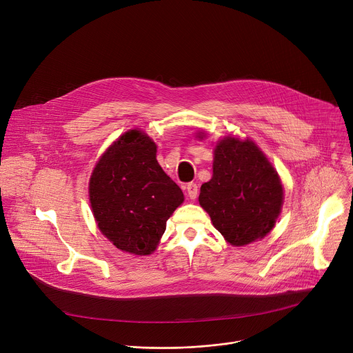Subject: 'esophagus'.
I'll list each match as a JSON object with an SVG mask.
<instances>
[{
  "mask_svg": "<svg viewBox=\"0 0 353 353\" xmlns=\"http://www.w3.org/2000/svg\"><path fill=\"white\" fill-rule=\"evenodd\" d=\"M185 190H187V194L191 199H195L196 195H198V185L195 183H188L185 185Z\"/></svg>",
  "mask_w": 353,
  "mask_h": 353,
  "instance_id": "obj_1",
  "label": "esophagus"
}]
</instances>
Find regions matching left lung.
<instances>
[{"label": "left lung", "mask_w": 353, "mask_h": 353, "mask_svg": "<svg viewBox=\"0 0 353 353\" xmlns=\"http://www.w3.org/2000/svg\"><path fill=\"white\" fill-rule=\"evenodd\" d=\"M198 201L228 243L245 245L275 226L283 188L276 170L253 141L225 137L216 143L214 174L201 185Z\"/></svg>", "instance_id": "left-lung-1"}]
</instances>
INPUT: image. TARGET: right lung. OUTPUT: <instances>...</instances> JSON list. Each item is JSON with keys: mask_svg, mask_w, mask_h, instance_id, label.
<instances>
[{"mask_svg": "<svg viewBox=\"0 0 353 353\" xmlns=\"http://www.w3.org/2000/svg\"><path fill=\"white\" fill-rule=\"evenodd\" d=\"M89 199L100 232L119 250L148 256L157 250L166 221L184 195L158 163L157 143L145 132L130 130L96 163Z\"/></svg>", "mask_w": 353, "mask_h": 353, "instance_id": "1", "label": "right lung"}]
</instances>
